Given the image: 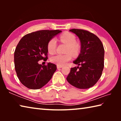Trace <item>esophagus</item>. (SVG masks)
<instances>
[{"mask_svg": "<svg viewBox=\"0 0 121 121\" xmlns=\"http://www.w3.org/2000/svg\"><path fill=\"white\" fill-rule=\"evenodd\" d=\"M56 67H57V68H58V69L61 68H62V67H63L62 65H57Z\"/></svg>", "mask_w": 121, "mask_h": 121, "instance_id": "1", "label": "esophagus"}]
</instances>
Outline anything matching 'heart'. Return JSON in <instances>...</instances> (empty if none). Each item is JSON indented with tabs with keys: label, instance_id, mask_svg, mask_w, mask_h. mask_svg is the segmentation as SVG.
<instances>
[{
	"label": "heart",
	"instance_id": "obj_1",
	"mask_svg": "<svg viewBox=\"0 0 121 121\" xmlns=\"http://www.w3.org/2000/svg\"><path fill=\"white\" fill-rule=\"evenodd\" d=\"M60 40L63 43L67 44L68 48H67L66 54H57L51 58V61L52 63L60 65H65L71 59V56H76L79 51L78 45L76 43V39L73 34L70 33H65L60 37ZM56 41L54 38L51 39L48 44V50L50 54H53L56 52ZM69 52H70L69 53Z\"/></svg>",
	"mask_w": 121,
	"mask_h": 121
}]
</instances>
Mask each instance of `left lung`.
<instances>
[{
  "instance_id": "left-lung-1",
  "label": "left lung",
  "mask_w": 121,
  "mask_h": 121,
  "mask_svg": "<svg viewBox=\"0 0 121 121\" xmlns=\"http://www.w3.org/2000/svg\"><path fill=\"white\" fill-rule=\"evenodd\" d=\"M81 42V52L73 63L81 67L71 68L67 80L73 86L87 89L95 85L101 77L104 67V46L93 34L84 30L73 29Z\"/></svg>"
}]
</instances>
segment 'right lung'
Masks as SVG:
<instances>
[{"instance_id": "obj_1", "label": "right lung", "mask_w": 121, "mask_h": 121, "mask_svg": "<svg viewBox=\"0 0 121 121\" xmlns=\"http://www.w3.org/2000/svg\"><path fill=\"white\" fill-rule=\"evenodd\" d=\"M61 32L59 30H39L26 35L20 40L14 52V64L17 77L26 87L40 89L52 78L56 70V65L48 62L42 65L38 61L47 60L48 42Z\"/></svg>"}]
</instances>
